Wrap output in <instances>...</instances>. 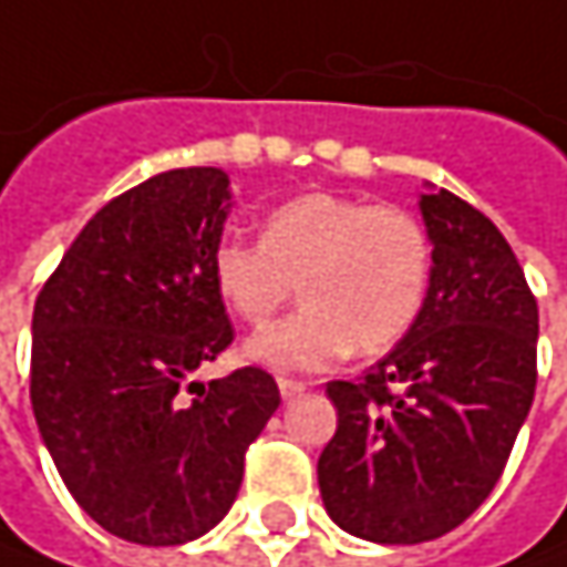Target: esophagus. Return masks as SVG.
<instances>
[{
	"instance_id": "obj_1",
	"label": "esophagus",
	"mask_w": 567,
	"mask_h": 567,
	"mask_svg": "<svg viewBox=\"0 0 567 567\" xmlns=\"http://www.w3.org/2000/svg\"><path fill=\"white\" fill-rule=\"evenodd\" d=\"M277 386H280V396H284V400H297V396L306 390V384H300V381H290V378H280Z\"/></svg>"
}]
</instances>
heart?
<instances>
[{"label":"heart","instance_id":"1","mask_svg":"<svg viewBox=\"0 0 567 567\" xmlns=\"http://www.w3.org/2000/svg\"><path fill=\"white\" fill-rule=\"evenodd\" d=\"M429 274L432 245L413 213L326 189L270 209L261 241L225 238L213 251V284L245 322L270 319L300 284L303 309L245 342L248 361L280 374L393 348L423 309Z\"/></svg>","mask_w":567,"mask_h":567}]
</instances>
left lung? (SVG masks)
I'll return each mask as SVG.
<instances>
[{
	"label": "left lung",
	"mask_w": 567,
	"mask_h": 567,
	"mask_svg": "<svg viewBox=\"0 0 567 567\" xmlns=\"http://www.w3.org/2000/svg\"><path fill=\"white\" fill-rule=\"evenodd\" d=\"M420 213L432 274L413 329L364 378L326 386L339 429L322 504L384 546L439 539L487 501L536 393L539 306L501 228L432 186Z\"/></svg>",
	"instance_id": "1"
}]
</instances>
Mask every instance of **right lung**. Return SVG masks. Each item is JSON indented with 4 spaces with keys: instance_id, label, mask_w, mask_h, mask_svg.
Wrapping results in <instances>:
<instances>
[{
    "instance_id": "1",
    "label": "right lung",
    "mask_w": 567,
    "mask_h": 567,
    "mask_svg": "<svg viewBox=\"0 0 567 567\" xmlns=\"http://www.w3.org/2000/svg\"><path fill=\"white\" fill-rule=\"evenodd\" d=\"M228 206L219 167L138 183L83 225L34 300L41 439L73 501L138 546L206 536L280 406L261 368L193 381L235 336L213 284Z\"/></svg>"
}]
</instances>
